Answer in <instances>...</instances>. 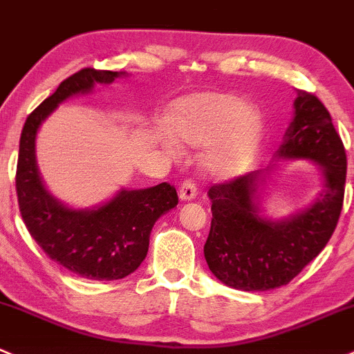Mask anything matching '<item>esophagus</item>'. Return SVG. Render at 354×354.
Wrapping results in <instances>:
<instances>
[{
    "instance_id": "obj_1",
    "label": "esophagus",
    "mask_w": 354,
    "mask_h": 354,
    "mask_svg": "<svg viewBox=\"0 0 354 354\" xmlns=\"http://www.w3.org/2000/svg\"><path fill=\"white\" fill-rule=\"evenodd\" d=\"M196 194H198L196 184L191 178H185L180 184V187H178V198H180L182 201H191V199L196 198Z\"/></svg>"
}]
</instances>
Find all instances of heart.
<instances>
[{
	"label": "heart",
	"mask_w": 354,
	"mask_h": 354,
	"mask_svg": "<svg viewBox=\"0 0 354 354\" xmlns=\"http://www.w3.org/2000/svg\"><path fill=\"white\" fill-rule=\"evenodd\" d=\"M167 129L178 143L204 147V169L214 177L240 176L252 162L262 136V115L254 105L225 92L178 98L167 114Z\"/></svg>",
	"instance_id": "1"
}]
</instances>
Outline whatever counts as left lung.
I'll list each match as a JSON object with an SVG mask.
<instances>
[{"instance_id":"8db88e82","label":"left lung","mask_w":354,"mask_h":354,"mask_svg":"<svg viewBox=\"0 0 354 354\" xmlns=\"http://www.w3.org/2000/svg\"><path fill=\"white\" fill-rule=\"evenodd\" d=\"M293 107V121L276 158L320 165L324 189L312 206L283 220L262 216V170L207 191L213 220L204 257L209 271L235 290L266 291L288 285L327 245L339 220L348 165L344 145L329 111L313 93L298 90Z\"/></svg>"}]
</instances>
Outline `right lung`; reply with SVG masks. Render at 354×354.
I'll return each instance as SVG.
<instances>
[{"mask_svg": "<svg viewBox=\"0 0 354 354\" xmlns=\"http://www.w3.org/2000/svg\"><path fill=\"white\" fill-rule=\"evenodd\" d=\"M126 71L85 68L61 82L56 92L32 112L20 136L17 196L21 218L32 239L54 262L86 279H122L140 268L150 245L155 221L177 206L174 185L162 182L148 189L119 191L92 209H73L44 185L35 160V136L41 124L66 98L90 93L95 83H109Z\"/></svg>", "mask_w": 354, "mask_h": 354, "instance_id": "right-lung-1", "label": "right lung"}]
</instances>
